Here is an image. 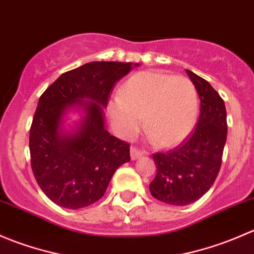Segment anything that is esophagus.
Returning a JSON list of instances; mask_svg holds the SVG:
<instances>
[{
  "label": "esophagus",
  "mask_w": 254,
  "mask_h": 254,
  "mask_svg": "<svg viewBox=\"0 0 254 254\" xmlns=\"http://www.w3.org/2000/svg\"><path fill=\"white\" fill-rule=\"evenodd\" d=\"M142 155H145V152L141 150H139V148L134 147V146L130 148V157H131V160H137V158L141 157Z\"/></svg>",
  "instance_id": "obj_1"
}]
</instances>
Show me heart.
I'll list each match as a JSON object with an SVG mask.
<instances>
[{"label": "heart", "mask_w": 254, "mask_h": 254, "mask_svg": "<svg viewBox=\"0 0 254 254\" xmlns=\"http://www.w3.org/2000/svg\"><path fill=\"white\" fill-rule=\"evenodd\" d=\"M198 112V92L190 79L156 71L131 76L109 104L120 136H131L143 118L150 140L162 147L183 142L195 127Z\"/></svg>", "instance_id": "obj_1"}]
</instances>
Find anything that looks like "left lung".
I'll list each match as a JSON object with an SVG mask.
<instances>
[{"instance_id": "8db88e82", "label": "left lung", "mask_w": 254, "mask_h": 254, "mask_svg": "<svg viewBox=\"0 0 254 254\" xmlns=\"http://www.w3.org/2000/svg\"><path fill=\"white\" fill-rule=\"evenodd\" d=\"M200 98L195 130L186 142L168 152L153 155L157 175L150 193L171 205H189L211 188L222 162L227 137L226 108L209 82L187 70Z\"/></svg>"}]
</instances>
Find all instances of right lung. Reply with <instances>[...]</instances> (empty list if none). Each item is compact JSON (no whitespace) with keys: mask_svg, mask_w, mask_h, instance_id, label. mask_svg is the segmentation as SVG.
<instances>
[{"mask_svg":"<svg viewBox=\"0 0 254 254\" xmlns=\"http://www.w3.org/2000/svg\"><path fill=\"white\" fill-rule=\"evenodd\" d=\"M139 64L94 61L63 73L42 94L29 132L30 162L45 195L82 209L106 193L115 171L130 161V145L106 129L113 86ZM70 111L81 119L67 130Z\"/></svg>","mask_w":254,"mask_h":254,"instance_id":"1","label":"right lung"}]
</instances>
